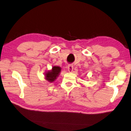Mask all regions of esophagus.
Instances as JSON below:
<instances>
[{
    "label": "esophagus",
    "mask_w": 131,
    "mask_h": 131,
    "mask_svg": "<svg viewBox=\"0 0 131 131\" xmlns=\"http://www.w3.org/2000/svg\"><path fill=\"white\" fill-rule=\"evenodd\" d=\"M68 69L69 72H71L73 71L74 68H73V66L72 65H69L68 66Z\"/></svg>",
    "instance_id": "esophagus-1"
}]
</instances>
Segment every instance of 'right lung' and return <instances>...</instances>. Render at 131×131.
Instances as JSON below:
<instances>
[{
    "label": "right lung",
    "mask_w": 131,
    "mask_h": 131,
    "mask_svg": "<svg viewBox=\"0 0 131 131\" xmlns=\"http://www.w3.org/2000/svg\"><path fill=\"white\" fill-rule=\"evenodd\" d=\"M61 71V68L60 66H53L51 70L45 72V79L49 83H53L59 77Z\"/></svg>",
    "instance_id": "1"
}]
</instances>
